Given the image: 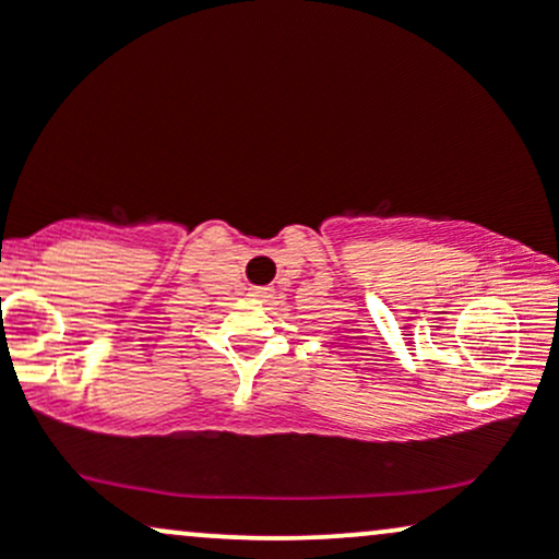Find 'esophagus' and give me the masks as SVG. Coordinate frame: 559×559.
<instances>
[{"label": "esophagus", "instance_id": "1", "mask_svg": "<svg viewBox=\"0 0 559 559\" xmlns=\"http://www.w3.org/2000/svg\"><path fill=\"white\" fill-rule=\"evenodd\" d=\"M252 297L260 299V301L273 299V288H271V286H258V288H252Z\"/></svg>", "mask_w": 559, "mask_h": 559}]
</instances>
